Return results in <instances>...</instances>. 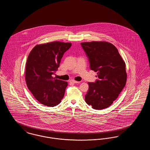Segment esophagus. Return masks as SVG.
<instances>
[{
	"label": "esophagus",
	"mask_w": 150,
	"mask_h": 150,
	"mask_svg": "<svg viewBox=\"0 0 150 150\" xmlns=\"http://www.w3.org/2000/svg\"><path fill=\"white\" fill-rule=\"evenodd\" d=\"M79 81H76V80H70V83H79Z\"/></svg>",
	"instance_id": "1"
}]
</instances>
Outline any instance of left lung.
<instances>
[{
	"label": "left lung",
	"mask_w": 150,
	"mask_h": 150,
	"mask_svg": "<svg viewBox=\"0 0 150 150\" xmlns=\"http://www.w3.org/2000/svg\"><path fill=\"white\" fill-rule=\"evenodd\" d=\"M89 58L90 68L98 80L88 83L86 103L96 110L110 106L126 84V64L112 44L98 41L81 43Z\"/></svg>",
	"instance_id": "obj_1"
}]
</instances>
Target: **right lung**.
I'll use <instances>...</instances> for the list:
<instances>
[{
    "instance_id": "1",
    "label": "right lung",
    "mask_w": 150,
    "mask_h": 150,
    "mask_svg": "<svg viewBox=\"0 0 150 150\" xmlns=\"http://www.w3.org/2000/svg\"><path fill=\"white\" fill-rule=\"evenodd\" d=\"M71 46V43L61 42L38 44L29 53L25 68L26 85L36 100L44 105L56 106L64 96L67 82L52 75Z\"/></svg>"
}]
</instances>
